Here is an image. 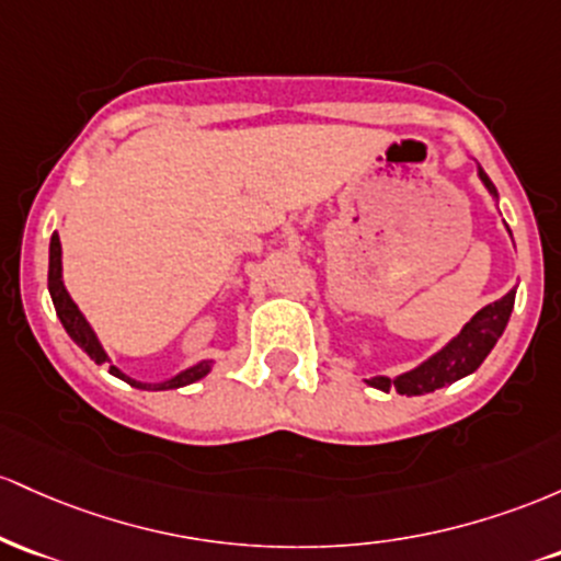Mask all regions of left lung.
<instances>
[{
	"label": "left lung",
	"mask_w": 561,
	"mask_h": 561,
	"mask_svg": "<svg viewBox=\"0 0 561 561\" xmlns=\"http://www.w3.org/2000/svg\"><path fill=\"white\" fill-rule=\"evenodd\" d=\"M477 178L488 187L490 196L499 201V191H495V185L484 174L482 167H477ZM508 236H512V230H508ZM514 297H517V288L503 294L493 305L482 307L443 350L434 352L424 363H419L416 368L392 376V379L389 376H370V379H365V383L381 389V392L394 389L398 394L416 398V394H430L434 389H443L453 381L463 379V376L474 374L484 357L490 355V350L495 347V342L503 336V331H506V323L514 310Z\"/></svg>",
	"instance_id": "1"
}]
</instances>
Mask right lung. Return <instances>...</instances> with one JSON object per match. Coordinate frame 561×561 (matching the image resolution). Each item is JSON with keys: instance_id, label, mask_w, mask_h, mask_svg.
Returning a JSON list of instances; mask_svg holds the SVG:
<instances>
[{"instance_id": "right-lung-1", "label": "right lung", "mask_w": 561, "mask_h": 561, "mask_svg": "<svg viewBox=\"0 0 561 561\" xmlns=\"http://www.w3.org/2000/svg\"><path fill=\"white\" fill-rule=\"evenodd\" d=\"M47 288H49V297H53L55 312H58L62 329H66L68 336H71L73 342H77L79 347L90 355V360H94L98 365H105V363L111 365L108 352H105L103 344H100L98 333H94L90 320L84 318V312L79 310L77 301H73L71 294H68L66 283H62V247H60L58 232H53V238H49ZM211 368H214V360H201L196 365H191V368L180 370V374L169 376V379H163V381H137V379H131V376L124 374L122 368H116V365H111V374L116 376V379L127 381L129 387H135V389L161 392V389H180V387H187V383H196L204 379V376H209Z\"/></svg>"}]
</instances>
